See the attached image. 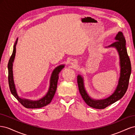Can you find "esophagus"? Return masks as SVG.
I'll use <instances>...</instances> for the list:
<instances>
[{"label":"esophagus","mask_w":135,"mask_h":135,"mask_svg":"<svg viewBox=\"0 0 135 135\" xmlns=\"http://www.w3.org/2000/svg\"><path fill=\"white\" fill-rule=\"evenodd\" d=\"M76 61H75V60H72L71 61V65H76Z\"/></svg>","instance_id":"obj_1"}]
</instances>
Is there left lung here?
<instances>
[{
	"instance_id": "8db88e82",
	"label": "left lung",
	"mask_w": 135,
	"mask_h": 135,
	"mask_svg": "<svg viewBox=\"0 0 135 135\" xmlns=\"http://www.w3.org/2000/svg\"><path fill=\"white\" fill-rule=\"evenodd\" d=\"M114 42L108 47H114L119 54L120 59V72L118 84L115 91L105 99L95 100L89 97L84 88L83 78L80 75L77 76L78 85L80 95L83 100L88 106L93 108L103 109L107 108L118 100H120L126 93L128 88L129 80L131 73V65L126 47V39L122 32H119L116 35Z\"/></svg>"
}]
</instances>
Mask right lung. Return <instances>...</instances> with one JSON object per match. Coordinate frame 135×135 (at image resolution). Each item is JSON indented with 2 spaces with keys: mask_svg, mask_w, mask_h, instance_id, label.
Instances as JSON below:
<instances>
[{
  "mask_svg": "<svg viewBox=\"0 0 135 135\" xmlns=\"http://www.w3.org/2000/svg\"><path fill=\"white\" fill-rule=\"evenodd\" d=\"M18 38L13 46V50L12 54L9 59L8 64V83L10 91L11 93L13 95V96L17 99L20 103H21L24 107L26 108L30 109H35V108H40L45 107L50 104L55 94L57 85V82L59 79V74L61 70L64 68V65H60L55 69L53 71L50 79V85L47 94L41 99L37 101H33L31 100H28L26 99H22L20 97L17 95V91L15 87V84L14 83L13 76V63L16 55V44L17 43Z\"/></svg>",
  "mask_w": 135,
  "mask_h": 135,
  "instance_id": "obj_1",
  "label": "right lung"
}]
</instances>
